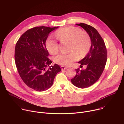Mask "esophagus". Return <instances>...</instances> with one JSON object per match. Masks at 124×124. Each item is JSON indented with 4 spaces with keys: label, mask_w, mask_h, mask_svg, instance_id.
I'll return each mask as SVG.
<instances>
[{
    "label": "esophagus",
    "mask_w": 124,
    "mask_h": 124,
    "mask_svg": "<svg viewBox=\"0 0 124 124\" xmlns=\"http://www.w3.org/2000/svg\"><path fill=\"white\" fill-rule=\"evenodd\" d=\"M67 68H68V67H65V66H61V69H62V70H66V69H67Z\"/></svg>",
    "instance_id": "34e87169"
}]
</instances>
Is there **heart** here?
<instances>
[{
	"instance_id": "heart-1",
	"label": "heart",
	"mask_w": 124,
	"mask_h": 124,
	"mask_svg": "<svg viewBox=\"0 0 124 124\" xmlns=\"http://www.w3.org/2000/svg\"><path fill=\"white\" fill-rule=\"evenodd\" d=\"M55 36L61 42H70L69 54L61 53L55 58V62L63 66H69L79 59L80 56H85L91 46V39L89 34L75 26H68L59 29ZM46 46L50 54L54 55L59 50L56 40L48 38L46 42Z\"/></svg>"
}]
</instances>
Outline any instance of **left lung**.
I'll return each instance as SVG.
<instances>
[{
    "label": "left lung",
    "mask_w": 124,
    "mask_h": 124,
    "mask_svg": "<svg viewBox=\"0 0 124 124\" xmlns=\"http://www.w3.org/2000/svg\"><path fill=\"white\" fill-rule=\"evenodd\" d=\"M83 28L91 39V46L86 56L79 61L80 68L86 65L85 70L76 69L77 74L71 79L72 83L80 88H85L94 84L100 78L104 69L107 60V50L101 35L93 27L80 23L76 24Z\"/></svg>",
    "instance_id": "1"
}]
</instances>
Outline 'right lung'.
I'll return each instance as SVG.
<instances>
[{
    "label": "right lung",
    "instance_id": "right-lung-1",
    "mask_svg": "<svg viewBox=\"0 0 124 124\" xmlns=\"http://www.w3.org/2000/svg\"><path fill=\"white\" fill-rule=\"evenodd\" d=\"M58 27L31 28L22 35L16 45L15 60L17 71L26 85L36 91L48 89L61 70L57 64L50 66L52 61L47 57L49 54L46 47L49 34Z\"/></svg>",
    "mask_w": 124,
    "mask_h": 124
}]
</instances>
